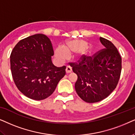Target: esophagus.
<instances>
[{"mask_svg": "<svg viewBox=\"0 0 135 135\" xmlns=\"http://www.w3.org/2000/svg\"><path fill=\"white\" fill-rule=\"evenodd\" d=\"M71 71H72V70H71V68L70 67V66H67L66 67V69H65V71H66V73H70L71 72Z\"/></svg>", "mask_w": 135, "mask_h": 135, "instance_id": "esophagus-1", "label": "esophagus"}]
</instances>
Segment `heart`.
I'll list each match as a JSON object with an SVG mask.
<instances>
[{
	"label": "heart",
	"mask_w": 135,
	"mask_h": 135,
	"mask_svg": "<svg viewBox=\"0 0 135 135\" xmlns=\"http://www.w3.org/2000/svg\"><path fill=\"white\" fill-rule=\"evenodd\" d=\"M87 42L83 39H73L65 43L64 48L58 47L55 50V57L59 62H62L66 60L69 54L76 53L78 59H82L91 55V49L85 47Z\"/></svg>",
	"instance_id": "obj_1"
}]
</instances>
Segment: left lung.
Instances as JSON below:
<instances>
[{
	"instance_id": "obj_1",
	"label": "left lung",
	"mask_w": 135,
	"mask_h": 135,
	"mask_svg": "<svg viewBox=\"0 0 135 135\" xmlns=\"http://www.w3.org/2000/svg\"><path fill=\"white\" fill-rule=\"evenodd\" d=\"M104 46L94 58L86 57L79 64H72L78 76L75 90L80 98L88 103L99 102L115 89L122 70V58L110 41L100 37Z\"/></svg>"
}]
</instances>
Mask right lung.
<instances>
[{
    "mask_svg": "<svg viewBox=\"0 0 135 135\" xmlns=\"http://www.w3.org/2000/svg\"><path fill=\"white\" fill-rule=\"evenodd\" d=\"M54 50L49 37L43 34L20 41L10 55L14 82L21 93L33 100H43L54 93L65 75V66L52 62Z\"/></svg>",
    "mask_w": 135,
    "mask_h": 135,
    "instance_id": "right-lung-1",
    "label": "right lung"
}]
</instances>
